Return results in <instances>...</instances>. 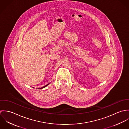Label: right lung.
<instances>
[{
    "mask_svg": "<svg viewBox=\"0 0 129 129\" xmlns=\"http://www.w3.org/2000/svg\"><path fill=\"white\" fill-rule=\"evenodd\" d=\"M49 84H49H47V85H46L45 86H43V87H41V88H40L39 89H42V88H45V87H46L47 86H48V85Z\"/></svg>",
    "mask_w": 129,
    "mask_h": 129,
    "instance_id": "add662e5",
    "label": "right lung"
}]
</instances>
